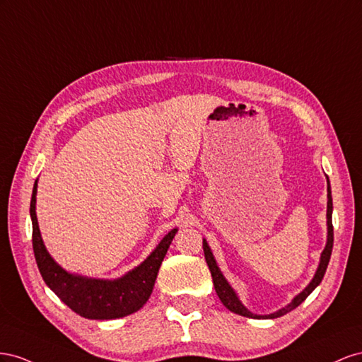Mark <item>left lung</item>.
Returning a JSON list of instances; mask_svg holds the SVG:
<instances>
[{
  "label": "left lung",
  "instance_id": "1",
  "mask_svg": "<svg viewBox=\"0 0 362 362\" xmlns=\"http://www.w3.org/2000/svg\"><path fill=\"white\" fill-rule=\"evenodd\" d=\"M332 209H334V206H332V194H330V182L327 179V212H326V218H327V241H326L325 250L322 252V256H320V264L317 267V272H315V274L313 277V281L306 285V288H305L302 293H298L290 303H288L284 308H281V309H279V311H276L273 314H267V315L253 314L252 311H249V309H247L243 305L238 294L235 293V290L230 286V284L227 282V279L221 273L218 265H216V261H215V257L212 255L211 247L208 245V241L203 240L204 259H206V262H208V267H209L211 274H212L215 291H216V296L220 297L221 303L227 309H229V311L238 314V315H243V317H249V318H277V317H282V315L288 314L290 311H293V309H296L320 285V282H322V279H323V276L326 273V268H327V264H329V259H330V253H332V247H334Z\"/></svg>",
  "mask_w": 362,
  "mask_h": 362
}]
</instances>
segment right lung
I'll return each mask as SVG.
<instances>
[{
	"label": "right lung",
	"instance_id": "right-lung-1",
	"mask_svg": "<svg viewBox=\"0 0 362 362\" xmlns=\"http://www.w3.org/2000/svg\"><path fill=\"white\" fill-rule=\"evenodd\" d=\"M37 180L35 182L30 216L33 224V252L36 264L48 288L76 314L89 320H112L130 315L147 303L160 264L177 229L163 236L147 259L117 279H94L66 272L51 255L40 236L36 216Z\"/></svg>",
	"mask_w": 362,
	"mask_h": 362
}]
</instances>
